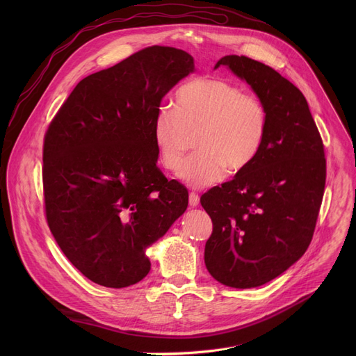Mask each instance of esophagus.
Instances as JSON below:
<instances>
[{
	"mask_svg": "<svg viewBox=\"0 0 356 356\" xmlns=\"http://www.w3.org/2000/svg\"><path fill=\"white\" fill-rule=\"evenodd\" d=\"M199 196H197V193H195V192H191L189 193V207L191 208H196L197 204H199Z\"/></svg>",
	"mask_w": 356,
	"mask_h": 356,
	"instance_id": "esophagus-1",
	"label": "esophagus"
}]
</instances>
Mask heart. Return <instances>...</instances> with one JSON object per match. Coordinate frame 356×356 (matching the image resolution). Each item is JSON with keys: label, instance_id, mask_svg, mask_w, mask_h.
Here are the masks:
<instances>
[{"label": "heart", "instance_id": "b5f03b06", "mask_svg": "<svg viewBox=\"0 0 356 356\" xmlns=\"http://www.w3.org/2000/svg\"><path fill=\"white\" fill-rule=\"evenodd\" d=\"M268 114L264 102L227 81L196 78L183 83L175 108L163 106L153 122L161 164L177 173L197 134L196 153L186 161L181 180L202 189L250 167L264 144Z\"/></svg>", "mask_w": 356, "mask_h": 356}]
</instances>
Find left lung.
<instances>
[{"instance_id": "left-lung-1", "label": "left lung", "mask_w": 356, "mask_h": 356, "mask_svg": "<svg viewBox=\"0 0 356 356\" xmlns=\"http://www.w3.org/2000/svg\"><path fill=\"white\" fill-rule=\"evenodd\" d=\"M220 65L251 85L268 125L254 163L200 197L213 225L204 264L216 282L251 289L309 248L325 193V147L305 95L289 79L247 56H225Z\"/></svg>"}]
</instances>
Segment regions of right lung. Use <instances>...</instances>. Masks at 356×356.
Wrapping results in <instances>:
<instances>
[{"instance_id":"obj_1","label":"right lung","mask_w":356,"mask_h":356,"mask_svg":"<svg viewBox=\"0 0 356 356\" xmlns=\"http://www.w3.org/2000/svg\"><path fill=\"white\" fill-rule=\"evenodd\" d=\"M193 69L184 50H138L82 79L46 131L47 225L93 283L141 282L152 266L145 250L188 208V189L157 165L153 122L163 97Z\"/></svg>"}]
</instances>
